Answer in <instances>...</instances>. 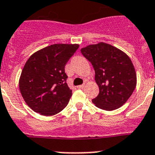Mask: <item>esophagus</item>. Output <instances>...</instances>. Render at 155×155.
Segmentation results:
<instances>
[{
    "instance_id": "1",
    "label": "esophagus",
    "mask_w": 155,
    "mask_h": 155,
    "mask_svg": "<svg viewBox=\"0 0 155 155\" xmlns=\"http://www.w3.org/2000/svg\"><path fill=\"white\" fill-rule=\"evenodd\" d=\"M83 87H84V84H83V85H79V86H77V88H78V89H83Z\"/></svg>"
}]
</instances>
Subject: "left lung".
<instances>
[{"label": "left lung", "mask_w": 155, "mask_h": 155, "mask_svg": "<svg viewBox=\"0 0 155 155\" xmlns=\"http://www.w3.org/2000/svg\"><path fill=\"white\" fill-rule=\"evenodd\" d=\"M81 53L92 64L99 94L92 100L101 109L115 110L123 105L135 90L137 75L126 54L105 44H91Z\"/></svg>", "instance_id": "1"}]
</instances>
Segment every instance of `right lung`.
Here are the masks:
<instances>
[{
    "label": "right lung",
    "instance_id": "right-lung-1",
    "mask_svg": "<svg viewBox=\"0 0 155 155\" xmlns=\"http://www.w3.org/2000/svg\"><path fill=\"white\" fill-rule=\"evenodd\" d=\"M79 44H58L35 52L21 71L19 89L25 103L35 112L54 115L66 107L72 90L64 66Z\"/></svg>",
    "mask_w": 155,
    "mask_h": 155
}]
</instances>
